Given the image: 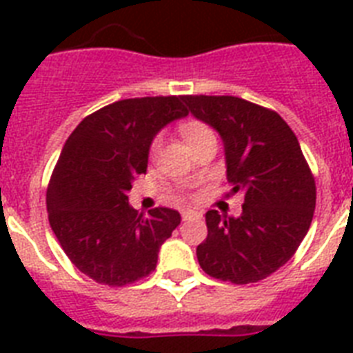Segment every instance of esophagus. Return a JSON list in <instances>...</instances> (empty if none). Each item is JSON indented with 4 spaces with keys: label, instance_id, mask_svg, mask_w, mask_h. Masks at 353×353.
<instances>
[{
    "label": "esophagus",
    "instance_id": "obj_1",
    "mask_svg": "<svg viewBox=\"0 0 353 353\" xmlns=\"http://www.w3.org/2000/svg\"><path fill=\"white\" fill-rule=\"evenodd\" d=\"M196 216H199V212H196V210H190V209L183 210L181 212L183 220H190V218H196Z\"/></svg>",
    "mask_w": 353,
    "mask_h": 353
}]
</instances>
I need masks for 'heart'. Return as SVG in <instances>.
<instances>
[{
	"label": "heart",
	"mask_w": 353,
	"mask_h": 353,
	"mask_svg": "<svg viewBox=\"0 0 353 353\" xmlns=\"http://www.w3.org/2000/svg\"><path fill=\"white\" fill-rule=\"evenodd\" d=\"M181 132L183 135H185V139H187L188 144L196 143L198 139L205 137V135H214V132L210 130L209 126H205V124H201V122H185L181 126ZM157 148H159V139H155L154 143H152V152H157Z\"/></svg>",
	"instance_id": "b5f03b06"
}]
</instances>
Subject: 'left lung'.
Wrapping results in <instances>:
<instances>
[{
  "label": "left lung",
  "instance_id": "obj_1",
  "mask_svg": "<svg viewBox=\"0 0 353 353\" xmlns=\"http://www.w3.org/2000/svg\"><path fill=\"white\" fill-rule=\"evenodd\" d=\"M194 117L220 133L227 181L243 194L241 214H205L209 234L196 249L205 273L251 284L290 260L312 225L315 179L295 133L279 113L238 97L187 95Z\"/></svg>",
  "mask_w": 353,
  "mask_h": 353
}]
</instances>
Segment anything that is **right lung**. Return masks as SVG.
<instances>
[{
    "label": "right lung",
    "instance_id": "add662e5",
    "mask_svg": "<svg viewBox=\"0 0 353 353\" xmlns=\"http://www.w3.org/2000/svg\"><path fill=\"white\" fill-rule=\"evenodd\" d=\"M183 97H143L91 113L65 141L49 188L47 212L74 268L99 284L126 285L148 276L159 247L181 223L177 210L148 216L128 203L133 179L146 172L161 128L188 115Z\"/></svg>",
    "mask_w": 353,
    "mask_h": 353
}]
</instances>
